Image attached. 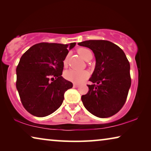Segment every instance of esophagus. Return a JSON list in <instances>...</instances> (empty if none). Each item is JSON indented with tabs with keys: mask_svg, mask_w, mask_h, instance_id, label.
I'll return each instance as SVG.
<instances>
[{
	"mask_svg": "<svg viewBox=\"0 0 151 151\" xmlns=\"http://www.w3.org/2000/svg\"><path fill=\"white\" fill-rule=\"evenodd\" d=\"M78 87V85H77V84H74L73 85V87L74 88H77Z\"/></svg>",
	"mask_w": 151,
	"mask_h": 151,
	"instance_id": "obj_1",
	"label": "esophagus"
}]
</instances>
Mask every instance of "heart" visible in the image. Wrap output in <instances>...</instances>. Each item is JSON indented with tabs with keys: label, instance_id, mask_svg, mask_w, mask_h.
<instances>
[{
	"label": "heart",
	"instance_id": "heart-1",
	"mask_svg": "<svg viewBox=\"0 0 151 151\" xmlns=\"http://www.w3.org/2000/svg\"><path fill=\"white\" fill-rule=\"evenodd\" d=\"M78 52L85 60H87L90 56H93L92 52L89 49L85 48V47L79 48L78 50ZM67 63H68V56H66L65 58L64 59L63 63L64 65H66ZM88 75L89 74L87 70H75V69H69V70H66L64 73V76L66 80L75 83H81L83 81L88 78Z\"/></svg>",
	"mask_w": 151,
	"mask_h": 151
}]
</instances>
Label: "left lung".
<instances>
[{"instance_id":"1","label":"left lung","mask_w":151,"mask_h":151,"mask_svg":"<svg viewBox=\"0 0 151 151\" xmlns=\"http://www.w3.org/2000/svg\"><path fill=\"white\" fill-rule=\"evenodd\" d=\"M78 45L93 52L96 65L87 85L88 91L81 97L91 114L108 118L120 110L127 99L131 85L130 63L122 50L107 40H87Z\"/></svg>"}]
</instances>
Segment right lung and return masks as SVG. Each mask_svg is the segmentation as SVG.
<instances>
[{"label": "right lung", "instance_id": "obj_1", "mask_svg": "<svg viewBox=\"0 0 151 151\" xmlns=\"http://www.w3.org/2000/svg\"><path fill=\"white\" fill-rule=\"evenodd\" d=\"M76 43L42 42L23 54L17 66L16 87L27 111L37 117L48 116L63 104L73 83L62 76L64 59Z\"/></svg>", "mask_w": 151, "mask_h": 151}]
</instances>
